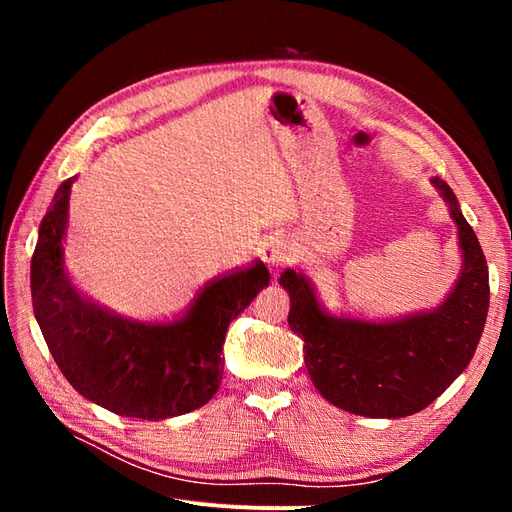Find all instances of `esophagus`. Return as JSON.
<instances>
[{"mask_svg":"<svg viewBox=\"0 0 512 512\" xmlns=\"http://www.w3.org/2000/svg\"><path fill=\"white\" fill-rule=\"evenodd\" d=\"M262 260L269 262L271 267H280L294 256V247L286 237H269L262 243Z\"/></svg>","mask_w":512,"mask_h":512,"instance_id":"34e87169","label":"esophagus"}]
</instances>
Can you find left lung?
Instances as JSON below:
<instances>
[{"mask_svg":"<svg viewBox=\"0 0 512 512\" xmlns=\"http://www.w3.org/2000/svg\"><path fill=\"white\" fill-rule=\"evenodd\" d=\"M459 230L463 267L451 294L433 312L371 322L331 316L312 282L286 269L290 331L303 339L305 367L320 395L346 412L401 418L421 412L472 361L489 309L487 260L457 198L440 177L431 179Z\"/></svg>","mask_w":512,"mask_h":512,"instance_id":"8db88e82","label":"left lung"}]
</instances>
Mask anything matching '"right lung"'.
I'll return each instance as SVG.
<instances>
[{
    "label": "right lung",
    "mask_w": 512,
    "mask_h": 512,
    "mask_svg": "<svg viewBox=\"0 0 512 512\" xmlns=\"http://www.w3.org/2000/svg\"><path fill=\"white\" fill-rule=\"evenodd\" d=\"M72 179L57 188L32 256L34 314L57 367L94 404L162 421L192 412L220 389L228 324L269 286L265 262L218 277L173 322H138L76 288L64 265Z\"/></svg>",
    "instance_id": "1"
}]
</instances>
